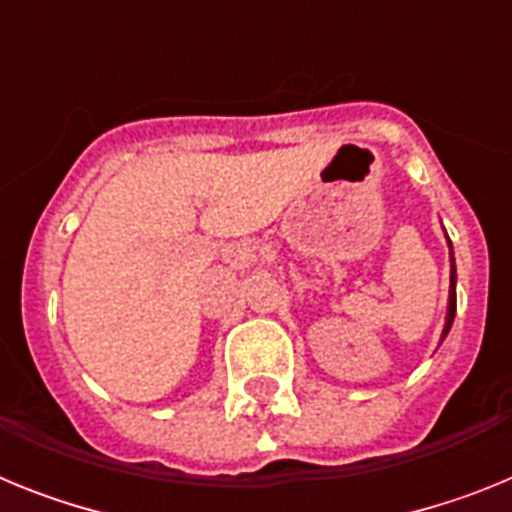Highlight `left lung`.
Returning a JSON list of instances; mask_svg holds the SVG:
<instances>
[{"instance_id": "8db88e82", "label": "left lung", "mask_w": 512, "mask_h": 512, "mask_svg": "<svg viewBox=\"0 0 512 512\" xmlns=\"http://www.w3.org/2000/svg\"><path fill=\"white\" fill-rule=\"evenodd\" d=\"M446 243H449V261H451V287H449V310H446V323H443V333H441V341L449 336L451 323H454V315H456V261H454V246H451L449 235H446Z\"/></svg>"}]
</instances>
